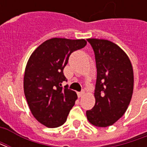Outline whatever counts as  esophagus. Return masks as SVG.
Masks as SVG:
<instances>
[{
    "label": "esophagus",
    "instance_id": "34e87169",
    "mask_svg": "<svg viewBox=\"0 0 147 147\" xmlns=\"http://www.w3.org/2000/svg\"><path fill=\"white\" fill-rule=\"evenodd\" d=\"M77 94H78V97H79V98H81V97H83V96L85 94V91H84V90H82L81 92H79Z\"/></svg>",
    "mask_w": 147,
    "mask_h": 147
}]
</instances>
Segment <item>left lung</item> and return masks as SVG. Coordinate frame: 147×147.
I'll list each match as a JSON object with an SVG mask.
<instances>
[{
    "label": "left lung",
    "instance_id": "8db88e82",
    "mask_svg": "<svg viewBox=\"0 0 147 147\" xmlns=\"http://www.w3.org/2000/svg\"><path fill=\"white\" fill-rule=\"evenodd\" d=\"M94 52L97 67L95 105L86 111L90 123L98 127L113 125L126 112L133 93L134 74L127 54L113 42L87 39Z\"/></svg>",
    "mask_w": 147,
    "mask_h": 147
}]
</instances>
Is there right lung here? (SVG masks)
Masks as SVG:
<instances>
[{
    "label": "right lung",
    "mask_w": 147,
    "mask_h": 147,
    "mask_svg": "<svg viewBox=\"0 0 147 147\" xmlns=\"http://www.w3.org/2000/svg\"><path fill=\"white\" fill-rule=\"evenodd\" d=\"M86 45L84 39H49L33 52L25 69L24 88L31 113L48 127L65 123L77 99L76 93L62 87L64 68L70 55Z\"/></svg>",
    "instance_id": "obj_1"
}]
</instances>
